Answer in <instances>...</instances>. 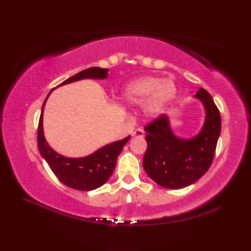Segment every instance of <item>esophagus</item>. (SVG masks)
Masks as SVG:
<instances>
[{
	"label": "esophagus",
	"instance_id": "esophagus-1",
	"mask_svg": "<svg viewBox=\"0 0 251 251\" xmlns=\"http://www.w3.org/2000/svg\"><path fill=\"white\" fill-rule=\"evenodd\" d=\"M133 137H143L144 136V131L142 128H137V130H135L132 134Z\"/></svg>",
	"mask_w": 251,
	"mask_h": 251
}]
</instances>
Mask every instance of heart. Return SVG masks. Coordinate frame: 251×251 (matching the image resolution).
Here are the masks:
<instances>
[{"label":"heart","instance_id":"heart-1","mask_svg":"<svg viewBox=\"0 0 251 251\" xmlns=\"http://www.w3.org/2000/svg\"><path fill=\"white\" fill-rule=\"evenodd\" d=\"M178 89L172 78L142 76L131 81L123 92L124 100L128 104H142L148 117L163 114L177 97Z\"/></svg>","mask_w":251,"mask_h":251}]
</instances>
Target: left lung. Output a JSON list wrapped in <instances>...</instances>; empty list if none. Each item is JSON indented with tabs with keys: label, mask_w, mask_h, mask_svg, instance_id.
Wrapping results in <instances>:
<instances>
[{
	"label": "left lung",
	"mask_w": 251,
	"mask_h": 251,
	"mask_svg": "<svg viewBox=\"0 0 251 251\" xmlns=\"http://www.w3.org/2000/svg\"><path fill=\"white\" fill-rule=\"evenodd\" d=\"M195 98L205 110L204 125L193 138H179L171 128L169 117L162 114L146 126L148 149L143 169L149 177L165 188H183L206 173L215 157L221 133V116L206 90L200 89Z\"/></svg>",
	"instance_id": "8db88e82"
}]
</instances>
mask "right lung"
<instances>
[{
  "label": "right lung",
  "instance_id": "obj_1",
  "mask_svg": "<svg viewBox=\"0 0 251 251\" xmlns=\"http://www.w3.org/2000/svg\"><path fill=\"white\" fill-rule=\"evenodd\" d=\"M108 71L109 69H102V68L98 67L89 68V69L73 75L72 77L66 79L58 86H64L67 83L86 78L104 79L108 76ZM53 90L54 89L50 91L42 107L39 127H37L39 151L42 157L50 166L51 171L65 185L78 189V191H93V189L103 185L109 180L116 166L117 157L120 151H123L125 144L130 139V136H127L123 140L107 144V146L94 151L93 154L86 157L69 158L59 155L49 146L46 138H45L43 130L44 107Z\"/></svg>",
  "mask_w": 251,
  "mask_h": 251
}]
</instances>
